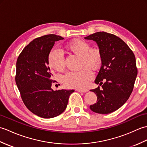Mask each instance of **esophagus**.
<instances>
[{
  "mask_svg": "<svg viewBox=\"0 0 147 147\" xmlns=\"http://www.w3.org/2000/svg\"><path fill=\"white\" fill-rule=\"evenodd\" d=\"M76 91H78V92L80 93H85L88 92V90H80V89H76Z\"/></svg>",
  "mask_w": 147,
  "mask_h": 147,
  "instance_id": "obj_1",
  "label": "esophagus"
}]
</instances>
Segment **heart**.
Segmentation results:
<instances>
[{
	"instance_id": "b5f03b06",
	"label": "heart",
	"mask_w": 147,
	"mask_h": 147,
	"mask_svg": "<svg viewBox=\"0 0 147 147\" xmlns=\"http://www.w3.org/2000/svg\"><path fill=\"white\" fill-rule=\"evenodd\" d=\"M65 48L82 57V64L85 66L79 71H71L65 73L62 81L69 88L85 89L93 78L91 69H97L102 63V54L98 48H91L90 43L85 40L76 39L67 43ZM48 62L53 69L63 71L65 67L64 57L60 51L52 50L48 55Z\"/></svg>"
}]
</instances>
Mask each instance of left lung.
I'll return each instance as SVG.
<instances>
[{
	"label": "left lung",
	"mask_w": 147,
	"mask_h": 147,
	"mask_svg": "<svg viewBox=\"0 0 147 147\" xmlns=\"http://www.w3.org/2000/svg\"><path fill=\"white\" fill-rule=\"evenodd\" d=\"M85 38L96 42L102 54V66L95 80L102 89L98 86L91 90L97 102L90 108L96 113H111L125 104L133 92L138 74L135 54L113 34L100 32Z\"/></svg>",
	"instance_id": "1"
}]
</instances>
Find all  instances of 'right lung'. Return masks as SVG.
<instances>
[{
  "instance_id": "obj_1",
  "label": "right lung",
  "mask_w": 147,
  "mask_h": 147,
  "mask_svg": "<svg viewBox=\"0 0 147 147\" xmlns=\"http://www.w3.org/2000/svg\"><path fill=\"white\" fill-rule=\"evenodd\" d=\"M62 39L53 34L36 38L23 49L17 59L15 80L22 100L31 112L43 118L62 114L74 91H54L51 88L55 81L48 65V55L55 42Z\"/></svg>"
}]
</instances>
